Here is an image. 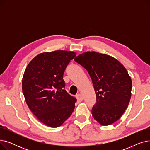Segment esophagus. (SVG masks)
Masks as SVG:
<instances>
[{
	"label": "esophagus",
	"instance_id": "obj_1",
	"mask_svg": "<svg viewBox=\"0 0 150 150\" xmlns=\"http://www.w3.org/2000/svg\"><path fill=\"white\" fill-rule=\"evenodd\" d=\"M76 98L78 100V101H82L84 99L83 96L81 95V93H78L77 95L76 96Z\"/></svg>",
	"mask_w": 150,
	"mask_h": 150
}]
</instances>
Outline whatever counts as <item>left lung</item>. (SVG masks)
Returning <instances> with one entry per match:
<instances>
[{"instance_id": "obj_1", "label": "left lung", "mask_w": 150, "mask_h": 150, "mask_svg": "<svg viewBox=\"0 0 150 150\" xmlns=\"http://www.w3.org/2000/svg\"><path fill=\"white\" fill-rule=\"evenodd\" d=\"M89 74L97 102L92 109L94 119L103 126L119 120L131 96L132 81L127 69L115 58L96 52H87L74 59Z\"/></svg>"}]
</instances>
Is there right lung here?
<instances>
[{"mask_svg":"<svg viewBox=\"0 0 150 150\" xmlns=\"http://www.w3.org/2000/svg\"><path fill=\"white\" fill-rule=\"evenodd\" d=\"M76 56L74 52L57 50L38 54L25 69L22 92L32 113L44 125L59 127L72 114L76 98L66 92V68Z\"/></svg>","mask_w":150,"mask_h":150,"instance_id":"add662e5","label":"right lung"}]
</instances>
